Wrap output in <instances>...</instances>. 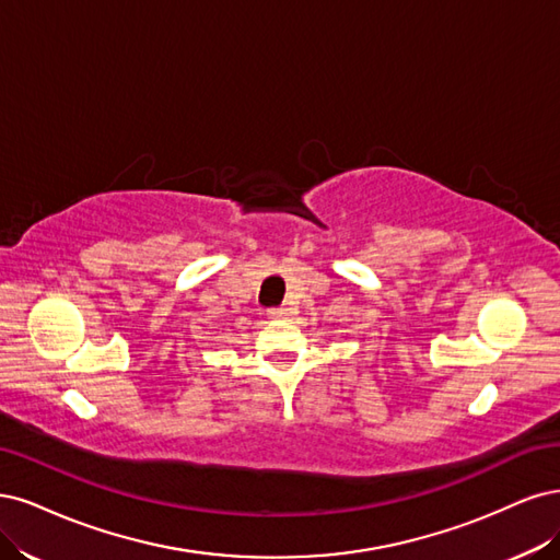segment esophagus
I'll return each mask as SVG.
<instances>
[{
	"label": "esophagus",
	"mask_w": 560,
	"mask_h": 560,
	"mask_svg": "<svg viewBox=\"0 0 560 560\" xmlns=\"http://www.w3.org/2000/svg\"><path fill=\"white\" fill-rule=\"evenodd\" d=\"M267 314H269V318L288 320V318H293V316H295V310H293V306L283 304V306H272V310H267Z\"/></svg>",
	"instance_id": "34e87169"
}]
</instances>
